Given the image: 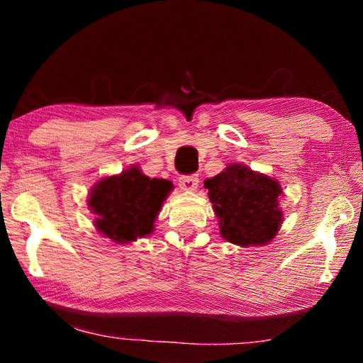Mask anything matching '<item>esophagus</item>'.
I'll list each match as a JSON object with an SVG mask.
<instances>
[{"label": "esophagus", "instance_id": "esophagus-1", "mask_svg": "<svg viewBox=\"0 0 363 363\" xmlns=\"http://www.w3.org/2000/svg\"><path fill=\"white\" fill-rule=\"evenodd\" d=\"M199 176L196 174H189V176H181L179 177V187L182 190H196L199 187Z\"/></svg>", "mask_w": 363, "mask_h": 363}]
</instances>
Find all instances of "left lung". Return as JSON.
<instances>
[{
	"mask_svg": "<svg viewBox=\"0 0 363 363\" xmlns=\"http://www.w3.org/2000/svg\"><path fill=\"white\" fill-rule=\"evenodd\" d=\"M205 189L227 242L251 247L277 235L284 213L279 208L281 187L275 179L235 163L206 179Z\"/></svg>",
	"mask_w": 363,
	"mask_h": 363,
	"instance_id": "left-lung-1",
	"label": "left lung"
}]
</instances>
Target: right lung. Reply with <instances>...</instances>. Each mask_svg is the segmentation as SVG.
Returning <instances> with one entry per match:
<instances>
[{"label":"right lung","instance_id":"1","mask_svg":"<svg viewBox=\"0 0 363 363\" xmlns=\"http://www.w3.org/2000/svg\"><path fill=\"white\" fill-rule=\"evenodd\" d=\"M169 190V181L150 179L134 167L106 177L96 184L88 200L97 216L96 229L116 243L149 235Z\"/></svg>","mask_w":363,"mask_h":363}]
</instances>
